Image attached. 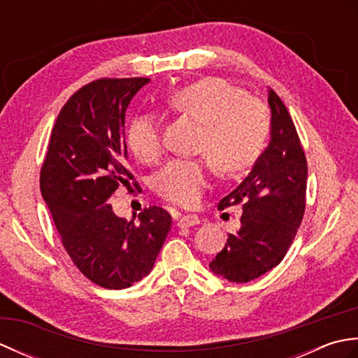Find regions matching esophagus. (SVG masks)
<instances>
[{
  "mask_svg": "<svg viewBox=\"0 0 358 358\" xmlns=\"http://www.w3.org/2000/svg\"><path fill=\"white\" fill-rule=\"evenodd\" d=\"M195 224H200V217L195 215V214L180 217L178 222H177L178 227H189V226H195Z\"/></svg>",
  "mask_w": 358,
  "mask_h": 358,
  "instance_id": "obj_1",
  "label": "esophagus"
}]
</instances>
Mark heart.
Instances as JSON below:
<instances>
[{"instance_id":"b5f03b06","label":"heart","mask_w":358,"mask_h":358,"mask_svg":"<svg viewBox=\"0 0 358 358\" xmlns=\"http://www.w3.org/2000/svg\"><path fill=\"white\" fill-rule=\"evenodd\" d=\"M243 96L240 89L214 77L189 83L167 95L169 109L203 123L200 152L209 159L167 163L154 180L155 192L163 200L192 208L209 186L212 164L222 177H234L257 163L268 143L269 117L260 103ZM126 144L136 159L157 163L163 154L157 121L149 115L135 117L126 129Z\"/></svg>"}]
</instances>
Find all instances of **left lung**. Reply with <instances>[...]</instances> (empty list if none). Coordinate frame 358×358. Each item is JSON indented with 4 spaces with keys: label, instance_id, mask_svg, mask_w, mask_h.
Wrapping results in <instances>:
<instances>
[{
    "label": "left lung",
    "instance_id": "1",
    "mask_svg": "<svg viewBox=\"0 0 358 358\" xmlns=\"http://www.w3.org/2000/svg\"><path fill=\"white\" fill-rule=\"evenodd\" d=\"M271 141L237 189L218 209L241 204V227L227 234L210 271L234 283H248L283 260L306 208L305 150L280 96L269 89Z\"/></svg>",
    "mask_w": 358,
    "mask_h": 358
}]
</instances>
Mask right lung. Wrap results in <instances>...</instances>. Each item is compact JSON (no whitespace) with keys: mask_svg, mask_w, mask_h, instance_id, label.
Instances as JSON below:
<instances>
[{"mask_svg":"<svg viewBox=\"0 0 358 358\" xmlns=\"http://www.w3.org/2000/svg\"><path fill=\"white\" fill-rule=\"evenodd\" d=\"M149 78H100L77 90L52 129L40 173L44 201L73 264L106 289H124L154 268L171 231L163 208L117 217L109 199L134 175L126 169L124 117ZM136 186V183H134Z\"/></svg>","mask_w":358,"mask_h":358,"instance_id":"obj_1","label":"right lung"}]
</instances>
